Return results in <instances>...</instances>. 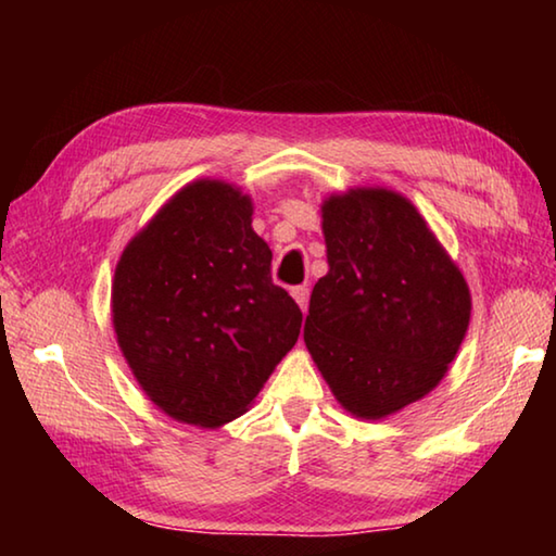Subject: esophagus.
I'll use <instances>...</instances> for the list:
<instances>
[{
  "label": "esophagus",
  "mask_w": 556,
  "mask_h": 556,
  "mask_svg": "<svg viewBox=\"0 0 556 556\" xmlns=\"http://www.w3.org/2000/svg\"><path fill=\"white\" fill-rule=\"evenodd\" d=\"M291 296H294V301L299 304L301 312H306V306H308V287H294V289H291Z\"/></svg>",
  "instance_id": "obj_1"
}]
</instances>
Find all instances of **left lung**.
Segmentation results:
<instances>
[{"label": "left lung", "instance_id": "obj_1", "mask_svg": "<svg viewBox=\"0 0 556 556\" xmlns=\"http://www.w3.org/2000/svg\"><path fill=\"white\" fill-rule=\"evenodd\" d=\"M328 275L308 301L304 341L328 388L361 419L431 392L458 353L470 291L412 201L351 188L321 205Z\"/></svg>", "mask_w": 556, "mask_h": 556}]
</instances>
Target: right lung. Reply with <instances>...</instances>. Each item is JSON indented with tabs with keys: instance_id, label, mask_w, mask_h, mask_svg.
<instances>
[{
	"instance_id": "obj_1",
	"label": "right lung",
	"mask_w": 556,
	"mask_h": 556,
	"mask_svg": "<svg viewBox=\"0 0 556 556\" xmlns=\"http://www.w3.org/2000/svg\"><path fill=\"white\" fill-rule=\"evenodd\" d=\"M269 267L252 199L215 178L184 186L129 240L112 324L139 388L168 417L232 421L294 348L301 312Z\"/></svg>"
}]
</instances>
